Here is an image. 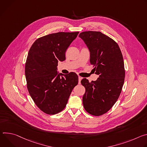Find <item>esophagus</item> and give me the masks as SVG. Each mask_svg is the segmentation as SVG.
<instances>
[{"label": "esophagus", "mask_w": 147, "mask_h": 147, "mask_svg": "<svg viewBox=\"0 0 147 147\" xmlns=\"http://www.w3.org/2000/svg\"><path fill=\"white\" fill-rule=\"evenodd\" d=\"M82 77L78 76V79H79V84H80V81H81V80H82Z\"/></svg>", "instance_id": "1"}]
</instances>
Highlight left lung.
Instances as JSON below:
<instances>
[{
	"label": "left lung",
	"mask_w": 147,
	"mask_h": 147,
	"mask_svg": "<svg viewBox=\"0 0 147 147\" xmlns=\"http://www.w3.org/2000/svg\"><path fill=\"white\" fill-rule=\"evenodd\" d=\"M79 37L89 48L92 70L99 75L91 82L86 78L81 80L85 88L84 107L90 115L99 116L113 106L121 93L125 78L123 55L117 43L100 31H84Z\"/></svg>",
	"instance_id": "1"
}]
</instances>
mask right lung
I'll use <instances>...</instances> for the list:
<instances>
[{
    "label": "right lung",
    "mask_w": 147,
    "mask_h": 147,
    "mask_svg": "<svg viewBox=\"0 0 147 147\" xmlns=\"http://www.w3.org/2000/svg\"><path fill=\"white\" fill-rule=\"evenodd\" d=\"M78 34L77 31L48 34L37 39L29 50L25 65L27 89L36 106L47 115L63 110L78 84L75 72H57L58 61L65 59V52Z\"/></svg>",
    "instance_id": "right-lung-1"
}]
</instances>
